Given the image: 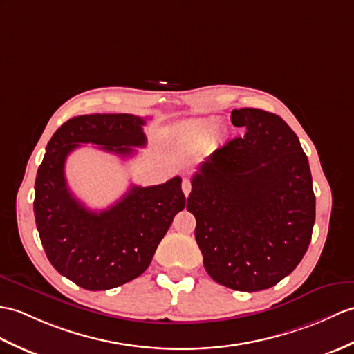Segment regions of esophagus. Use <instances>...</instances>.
I'll list each match as a JSON object with an SVG mask.
<instances>
[{
  "mask_svg": "<svg viewBox=\"0 0 354 354\" xmlns=\"http://www.w3.org/2000/svg\"><path fill=\"white\" fill-rule=\"evenodd\" d=\"M183 192H184L185 196H188V194H190V192H192V183L188 179L183 180Z\"/></svg>",
  "mask_w": 354,
  "mask_h": 354,
  "instance_id": "obj_1",
  "label": "esophagus"
}]
</instances>
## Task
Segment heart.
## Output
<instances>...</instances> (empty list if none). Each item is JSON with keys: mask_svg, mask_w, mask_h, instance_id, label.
Masks as SVG:
<instances>
[{"mask_svg": "<svg viewBox=\"0 0 354 354\" xmlns=\"http://www.w3.org/2000/svg\"><path fill=\"white\" fill-rule=\"evenodd\" d=\"M217 125H218V120H217V119H208V120L202 122L199 127H196L194 133H196L197 136H205V134L211 133V131L214 129Z\"/></svg>", "mask_w": 354, "mask_h": 354, "instance_id": "b5f03b06", "label": "heart"}]
</instances>
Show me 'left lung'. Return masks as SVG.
I'll list each match as a JSON object with an SVG mask.
<instances>
[{
	"label": "left lung",
	"mask_w": 354,
	"mask_h": 354,
	"mask_svg": "<svg viewBox=\"0 0 354 354\" xmlns=\"http://www.w3.org/2000/svg\"><path fill=\"white\" fill-rule=\"evenodd\" d=\"M245 129L218 147L192 178L187 209L211 279L261 291L292 273L315 221V194L299 137L277 114L232 110Z\"/></svg>",
	"instance_id": "1"
}]
</instances>
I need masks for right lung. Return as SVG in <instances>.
<instances>
[{
	"label": "right lung",
	"mask_w": 354,
	"mask_h": 354,
	"mask_svg": "<svg viewBox=\"0 0 354 354\" xmlns=\"http://www.w3.org/2000/svg\"><path fill=\"white\" fill-rule=\"evenodd\" d=\"M146 120L134 114H86L55 131L46 146L35 184V217L40 241L53 267L88 291L111 290L138 277L185 196L179 176L160 185H133L114 205L90 211L69 190L68 155L92 143L122 158L146 146Z\"/></svg>",
	"instance_id": "right-lung-1"
}]
</instances>
